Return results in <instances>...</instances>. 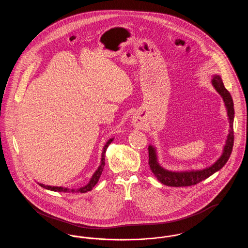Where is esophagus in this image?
Listing matches in <instances>:
<instances>
[{"mask_svg": "<svg viewBox=\"0 0 248 248\" xmlns=\"http://www.w3.org/2000/svg\"><path fill=\"white\" fill-rule=\"evenodd\" d=\"M133 122H134V125H140V119L139 117H135Z\"/></svg>", "mask_w": 248, "mask_h": 248, "instance_id": "1", "label": "esophagus"}]
</instances>
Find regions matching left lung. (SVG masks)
Returning a JSON list of instances; mask_svg holds the SVG:
<instances>
[{
	"instance_id": "1",
	"label": "left lung",
	"mask_w": 248,
	"mask_h": 248,
	"mask_svg": "<svg viewBox=\"0 0 248 248\" xmlns=\"http://www.w3.org/2000/svg\"><path fill=\"white\" fill-rule=\"evenodd\" d=\"M211 82L217 92L223 98L228 117H229L230 130H229V135L223 149V153L215 164L204 169L174 172V171L166 170L159 165L157 154H156V149L154 146L150 145L149 146V165L154 176L157 177V179L164 185L170 186V187H187V186L195 185L201 181L204 180L205 178L212 176L213 174L216 173L217 171L220 170L228 162L231 156V154L232 152L233 141H234V135H233L234 108H233L232 97L230 94V92L225 88L222 79L220 78L219 75H214Z\"/></svg>"
}]
</instances>
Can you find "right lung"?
Wrapping results in <instances>:
<instances>
[{
    "mask_svg": "<svg viewBox=\"0 0 248 248\" xmlns=\"http://www.w3.org/2000/svg\"><path fill=\"white\" fill-rule=\"evenodd\" d=\"M113 139H110L109 140H108L106 143V145L104 146L103 148V152H102V155H101V163L100 165L98 166V168L96 169V171L94 172V175L91 177L89 183L87 185H85L84 187L82 188H79V189H70L68 188H64V187H52V186H48V185H45V184H42V183H38L41 187L45 188V189H49V190H53V191H59V192H81V193H84V192H87V191H90L91 189L94 188V185L97 183L99 177L101 176V173L103 171V168H104V165H105V153H106L107 148L108 146L112 142Z\"/></svg>",
    "mask_w": 248,
    "mask_h": 248,
    "instance_id": "add662e5",
    "label": "right lung"
}]
</instances>
